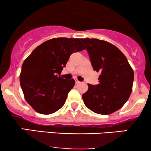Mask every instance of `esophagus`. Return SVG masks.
Segmentation results:
<instances>
[{
  "label": "esophagus",
  "instance_id": "obj_1",
  "mask_svg": "<svg viewBox=\"0 0 151 151\" xmlns=\"http://www.w3.org/2000/svg\"><path fill=\"white\" fill-rule=\"evenodd\" d=\"M75 83L76 84H79V83H80V81H79V80H77V79H75Z\"/></svg>",
  "mask_w": 151,
  "mask_h": 151
}]
</instances>
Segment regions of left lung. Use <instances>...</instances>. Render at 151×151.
<instances>
[{
  "label": "left lung",
  "mask_w": 151,
  "mask_h": 151,
  "mask_svg": "<svg viewBox=\"0 0 151 151\" xmlns=\"http://www.w3.org/2000/svg\"><path fill=\"white\" fill-rule=\"evenodd\" d=\"M93 70L100 72L97 85L88 84L82 94L84 104L99 114L116 111L129 99L134 74L126 56L111 43L95 38H84Z\"/></svg>",
  "instance_id": "8db88e82"
}]
</instances>
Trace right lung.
Segmentation results:
<instances>
[{"mask_svg": "<svg viewBox=\"0 0 151 151\" xmlns=\"http://www.w3.org/2000/svg\"><path fill=\"white\" fill-rule=\"evenodd\" d=\"M79 38L58 37L37 46L25 59L20 82L26 101L37 113L50 114L65 104L75 84L60 77L70 55L85 50Z\"/></svg>", "mask_w": 151, "mask_h": 151, "instance_id": "right-lung-1", "label": "right lung"}]
</instances>
